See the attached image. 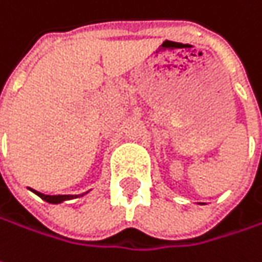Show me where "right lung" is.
Returning a JSON list of instances; mask_svg holds the SVG:
<instances>
[{
  "label": "right lung",
  "instance_id": "right-lung-1",
  "mask_svg": "<svg viewBox=\"0 0 262 262\" xmlns=\"http://www.w3.org/2000/svg\"><path fill=\"white\" fill-rule=\"evenodd\" d=\"M34 193L38 195L41 200H45L46 202H51V204H60V202L62 201H67V200L78 198V195H43V193L36 192V190H34ZM82 195H85V193H82Z\"/></svg>",
  "mask_w": 262,
  "mask_h": 262
}]
</instances>
